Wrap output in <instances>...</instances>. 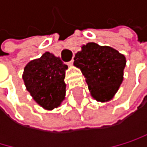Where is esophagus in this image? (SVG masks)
<instances>
[{
  "mask_svg": "<svg viewBox=\"0 0 147 147\" xmlns=\"http://www.w3.org/2000/svg\"><path fill=\"white\" fill-rule=\"evenodd\" d=\"M73 63H74V60L72 59L70 61H69V63H68V65H69V66H70V65H72V64H73Z\"/></svg>",
  "mask_w": 147,
  "mask_h": 147,
  "instance_id": "1",
  "label": "esophagus"
}]
</instances>
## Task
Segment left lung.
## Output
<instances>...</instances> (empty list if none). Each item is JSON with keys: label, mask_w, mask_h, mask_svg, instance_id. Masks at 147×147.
Returning <instances> with one entry per match:
<instances>
[{"label": "left lung", "mask_w": 147, "mask_h": 147, "mask_svg": "<svg viewBox=\"0 0 147 147\" xmlns=\"http://www.w3.org/2000/svg\"><path fill=\"white\" fill-rule=\"evenodd\" d=\"M74 60V65L81 69L92 98L100 102L110 100L123 80L125 56L110 47L90 42L82 47Z\"/></svg>", "instance_id": "1"}]
</instances>
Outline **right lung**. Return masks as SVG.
<instances>
[{
	"label": "right lung",
	"instance_id": "add662e5",
	"mask_svg": "<svg viewBox=\"0 0 147 147\" xmlns=\"http://www.w3.org/2000/svg\"><path fill=\"white\" fill-rule=\"evenodd\" d=\"M68 66L59 57L46 52L40 58L28 63L23 79L27 91L45 109L59 107L65 98V70Z\"/></svg>",
	"mask_w": 147,
	"mask_h": 147
}]
</instances>
